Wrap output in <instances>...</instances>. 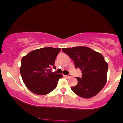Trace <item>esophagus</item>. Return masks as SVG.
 <instances>
[{"mask_svg": "<svg viewBox=\"0 0 123 123\" xmlns=\"http://www.w3.org/2000/svg\"><path fill=\"white\" fill-rule=\"evenodd\" d=\"M64 76L67 78H69L72 77V75L71 74H69V75H64Z\"/></svg>", "mask_w": 123, "mask_h": 123, "instance_id": "34e87169", "label": "esophagus"}]
</instances>
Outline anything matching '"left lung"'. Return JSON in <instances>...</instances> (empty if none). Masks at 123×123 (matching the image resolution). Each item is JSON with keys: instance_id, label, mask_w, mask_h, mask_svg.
Masks as SVG:
<instances>
[{"instance_id": "obj_1", "label": "left lung", "mask_w": 123, "mask_h": 123, "mask_svg": "<svg viewBox=\"0 0 123 123\" xmlns=\"http://www.w3.org/2000/svg\"><path fill=\"white\" fill-rule=\"evenodd\" d=\"M62 51L73 60L75 68L82 71L76 77L78 83L71 89L79 96L89 98L96 95L106 83L108 65L100 53L85 46L63 48Z\"/></svg>"}]
</instances>
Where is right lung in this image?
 Returning <instances> with one entry per match:
<instances>
[{
  "mask_svg": "<svg viewBox=\"0 0 123 123\" xmlns=\"http://www.w3.org/2000/svg\"><path fill=\"white\" fill-rule=\"evenodd\" d=\"M60 48L51 47L33 50L23 56L20 72L23 81L28 90L38 95L48 94L56 88L62 74L51 72L54 69L57 55Z\"/></svg>",
  "mask_w": 123,
  "mask_h": 123,
  "instance_id": "obj_1",
  "label": "right lung"
}]
</instances>
